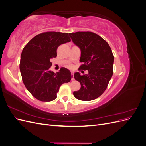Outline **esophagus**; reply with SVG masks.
<instances>
[{
	"instance_id": "esophagus-1",
	"label": "esophagus",
	"mask_w": 146,
	"mask_h": 146,
	"mask_svg": "<svg viewBox=\"0 0 146 146\" xmlns=\"http://www.w3.org/2000/svg\"><path fill=\"white\" fill-rule=\"evenodd\" d=\"M71 80H74V74H73V73L72 72V75H71Z\"/></svg>"
}]
</instances>
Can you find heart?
I'll return each instance as SVG.
<instances>
[{"instance_id":"b5f03b06","label":"heart","mask_w":146,"mask_h":146,"mask_svg":"<svg viewBox=\"0 0 146 146\" xmlns=\"http://www.w3.org/2000/svg\"><path fill=\"white\" fill-rule=\"evenodd\" d=\"M68 67H69V68H71V67H72V66H71V65H69V66H68Z\"/></svg>"}]
</instances>
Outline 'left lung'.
<instances>
[{
  "label": "left lung",
  "instance_id": "8db88e82",
  "mask_svg": "<svg viewBox=\"0 0 146 146\" xmlns=\"http://www.w3.org/2000/svg\"><path fill=\"white\" fill-rule=\"evenodd\" d=\"M73 42L81 50L80 61L83 64L78 70H88V74L74 75L80 83L81 88L74 92L77 99L90 101L97 99L107 89L113 74L114 56L107 41L91 32L69 33Z\"/></svg>",
  "mask_w": 146,
  "mask_h": 146
}]
</instances>
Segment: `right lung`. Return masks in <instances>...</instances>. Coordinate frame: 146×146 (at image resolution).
Returning a JSON list of instances; mask_svg holds the SVG:
<instances>
[{
  "mask_svg": "<svg viewBox=\"0 0 146 146\" xmlns=\"http://www.w3.org/2000/svg\"><path fill=\"white\" fill-rule=\"evenodd\" d=\"M70 41L68 33L47 32L37 35L24 47L19 64L21 76L25 86L36 99L55 100L61 85L71 80V73L65 68L56 73L50 70V59L57 56V48Z\"/></svg>",
  "mask_w": 146,
  "mask_h": 146,
  "instance_id": "obj_1",
  "label": "right lung"
}]
</instances>
